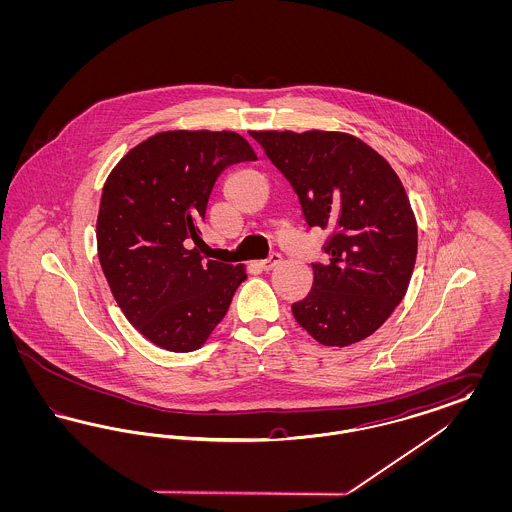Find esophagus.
Instances as JSON below:
<instances>
[{
    "label": "esophagus",
    "mask_w": 512,
    "mask_h": 512,
    "mask_svg": "<svg viewBox=\"0 0 512 512\" xmlns=\"http://www.w3.org/2000/svg\"><path fill=\"white\" fill-rule=\"evenodd\" d=\"M280 263H282V255L272 251L265 261H261V267L265 268V270H272V268L278 267Z\"/></svg>",
    "instance_id": "1"
}]
</instances>
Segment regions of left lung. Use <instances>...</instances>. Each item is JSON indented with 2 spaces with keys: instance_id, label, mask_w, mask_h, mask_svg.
I'll list each match as a JSON object with an SVG mask.
<instances>
[{
  "instance_id": "1",
  "label": "left lung",
  "mask_w": 512,
  "mask_h": 512,
  "mask_svg": "<svg viewBox=\"0 0 512 512\" xmlns=\"http://www.w3.org/2000/svg\"><path fill=\"white\" fill-rule=\"evenodd\" d=\"M253 138L290 182L309 228L328 232L324 263H313V290L293 303V317L322 345L365 340L413 276L418 234L401 180L349 134L265 130Z\"/></svg>"
}]
</instances>
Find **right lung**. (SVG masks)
I'll return each mask as SVG.
<instances>
[{"instance_id": "right-lung-1", "label": "right lung", "mask_w": 512, "mask_h": 512, "mask_svg": "<svg viewBox=\"0 0 512 512\" xmlns=\"http://www.w3.org/2000/svg\"><path fill=\"white\" fill-rule=\"evenodd\" d=\"M236 132L171 130L130 149L109 174L98 215V255L124 317L174 353L201 347L226 315L242 265L205 261L201 224L230 165L255 161Z\"/></svg>"}]
</instances>
